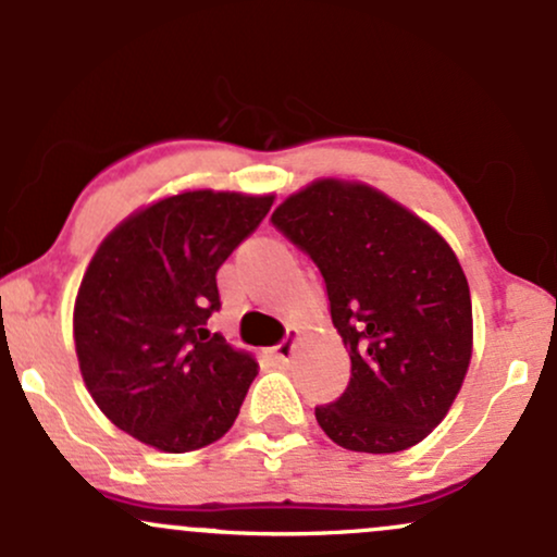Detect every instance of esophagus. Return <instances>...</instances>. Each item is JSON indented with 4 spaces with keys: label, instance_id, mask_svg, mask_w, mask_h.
Returning <instances> with one entry per match:
<instances>
[{
    "label": "esophagus",
    "instance_id": "34e87169",
    "mask_svg": "<svg viewBox=\"0 0 557 557\" xmlns=\"http://www.w3.org/2000/svg\"><path fill=\"white\" fill-rule=\"evenodd\" d=\"M290 350H293V341H290V337H285V341L280 343L277 348H274V356H277L280 361H287V356H290Z\"/></svg>",
    "mask_w": 557,
    "mask_h": 557
}]
</instances>
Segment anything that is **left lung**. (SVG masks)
<instances>
[{
  "instance_id": "8db88e82",
  "label": "left lung",
  "mask_w": 557,
  "mask_h": 557,
  "mask_svg": "<svg viewBox=\"0 0 557 557\" xmlns=\"http://www.w3.org/2000/svg\"><path fill=\"white\" fill-rule=\"evenodd\" d=\"M272 225L309 253L350 356V382L317 408L345 450L398 453L450 411L469 372L474 324L458 257L437 230L363 183L314 181Z\"/></svg>"
}]
</instances>
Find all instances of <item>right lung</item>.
I'll use <instances>...</instances> for the list:
<instances>
[{"instance_id":"add662e5","label":"right lung","mask_w":557,"mask_h":557,"mask_svg":"<svg viewBox=\"0 0 557 557\" xmlns=\"http://www.w3.org/2000/svg\"><path fill=\"white\" fill-rule=\"evenodd\" d=\"M274 196L185 190L138 209L101 240L75 298L73 335L88 393L114 426L164 453L225 434L259 374L207 330L216 270Z\"/></svg>"}]
</instances>
